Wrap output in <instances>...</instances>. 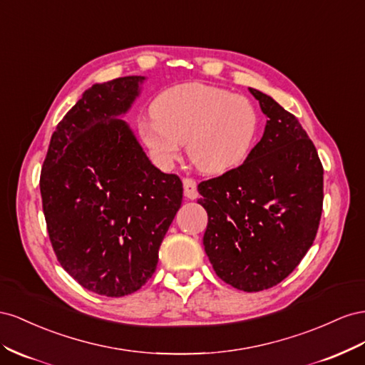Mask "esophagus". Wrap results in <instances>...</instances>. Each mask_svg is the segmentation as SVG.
<instances>
[{
	"instance_id": "obj_1",
	"label": "esophagus",
	"mask_w": 365,
	"mask_h": 365,
	"mask_svg": "<svg viewBox=\"0 0 365 365\" xmlns=\"http://www.w3.org/2000/svg\"><path fill=\"white\" fill-rule=\"evenodd\" d=\"M183 190L185 197L190 200H195L199 197V191H197V183L192 179H183Z\"/></svg>"
}]
</instances>
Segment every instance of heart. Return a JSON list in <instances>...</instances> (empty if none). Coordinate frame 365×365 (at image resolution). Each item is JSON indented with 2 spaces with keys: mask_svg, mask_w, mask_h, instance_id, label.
<instances>
[{
  "mask_svg": "<svg viewBox=\"0 0 365 365\" xmlns=\"http://www.w3.org/2000/svg\"><path fill=\"white\" fill-rule=\"evenodd\" d=\"M153 120L139 123V138L160 170H171L182 143L197 170L220 175L243 165L258 134V113L243 96L186 82L162 91L151 103Z\"/></svg>",
  "mask_w": 365,
  "mask_h": 365,
  "instance_id": "heart-1",
  "label": "heart"
}]
</instances>
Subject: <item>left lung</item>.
Masks as SVG:
<instances>
[{"label": "left lung", "mask_w": 365, "mask_h": 365, "mask_svg": "<svg viewBox=\"0 0 365 365\" xmlns=\"http://www.w3.org/2000/svg\"><path fill=\"white\" fill-rule=\"evenodd\" d=\"M267 122L238 168L202 182L205 252L225 283L258 292L281 283L315 240L322 211V165L298 119L249 88Z\"/></svg>", "instance_id": "obj_1"}]
</instances>
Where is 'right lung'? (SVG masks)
<instances>
[{
    "instance_id": "1",
    "label": "right lung",
    "mask_w": 365,
    "mask_h": 365,
    "mask_svg": "<svg viewBox=\"0 0 365 365\" xmlns=\"http://www.w3.org/2000/svg\"><path fill=\"white\" fill-rule=\"evenodd\" d=\"M145 76L95 84L51 134L41 171L47 231L58 262L91 292L125 297L154 274L183 186L147 158L120 119Z\"/></svg>"
}]
</instances>
